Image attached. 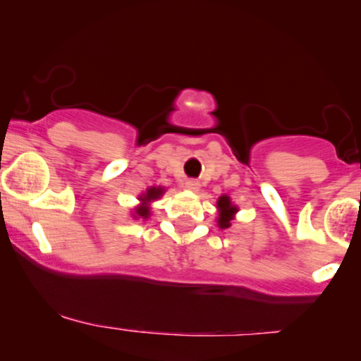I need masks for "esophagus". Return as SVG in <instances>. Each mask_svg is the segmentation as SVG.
I'll use <instances>...</instances> for the list:
<instances>
[{
    "instance_id": "obj_1",
    "label": "esophagus",
    "mask_w": 361,
    "mask_h": 361,
    "mask_svg": "<svg viewBox=\"0 0 361 361\" xmlns=\"http://www.w3.org/2000/svg\"><path fill=\"white\" fill-rule=\"evenodd\" d=\"M185 188L190 190V192H198V190H200V183H198L197 180H186Z\"/></svg>"
}]
</instances>
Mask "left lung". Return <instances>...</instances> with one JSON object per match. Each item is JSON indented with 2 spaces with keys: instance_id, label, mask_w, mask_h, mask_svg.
Returning a JSON list of instances; mask_svg holds the SVG:
<instances>
[{
  "instance_id": "8db88e82",
  "label": "left lung",
  "mask_w": 361,
  "mask_h": 361,
  "mask_svg": "<svg viewBox=\"0 0 361 361\" xmlns=\"http://www.w3.org/2000/svg\"><path fill=\"white\" fill-rule=\"evenodd\" d=\"M217 210H219V217H217L219 227H221V229H227V227H231L234 214L238 212L239 209L233 204V202H231V198L227 197V195H222V197H219L217 200Z\"/></svg>"
}]
</instances>
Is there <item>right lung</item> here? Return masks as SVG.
<instances>
[{
  "label": "right lung",
  "mask_w": 361,
  "mask_h": 361,
  "mask_svg": "<svg viewBox=\"0 0 361 361\" xmlns=\"http://www.w3.org/2000/svg\"><path fill=\"white\" fill-rule=\"evenodd\" d=\"M163 193H164L163 186H151V188H147L142 195H139L140 205L135 207L134 214H132V215H134L135 219H147L149 215H151V209H149V204L157 200V198H159Z\"/></svg>",
  "instance_id": "1"
}]
</instances>
